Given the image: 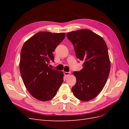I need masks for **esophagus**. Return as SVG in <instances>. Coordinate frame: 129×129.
<instances>
[{
  "label": "esophagus",
  "instance_id": "obj_1",
  "mask_svg": "<svg viewBox=\"0 0 129 129\" xmlns=\"http://www.w3.org/2000/svg\"><path fill=\"white\" fill-rule=\"evenodd\" d=\"M64 75L66 76H69L70 75H71V72H64Z\"/></svg>",
  "mask_w": 129,
  "mask_h": 129
}]
</instances>
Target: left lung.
Returning a JSON list of instances; mask_svg holds the SVG:
<instances>
[{"mask_svg": "<svg viewBox=\"0 0 129 129\" xmlns=\"http://www.w3.org/2000/svg\"><path fill=\"white\" fill-rule=\"evenodd\" d=\"M67 37L74 46L76 57L84 61L83 68L73 72L76 82L72 91L77 99L90 101L102 90L110 73L107 44L102 37L88 29L68 32Z\"/></svg>", "mask_w": 129, "mask_h": 129, "instance_id": "left-lung-1", "label": "left lung"}]
</instances>
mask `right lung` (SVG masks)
<instances>
[{"mask_svg":"<svg viewBox=\"0 0 129 129\" xmlns=\"http://www.w3.org/2000/svg\"><path fill=\"white\" fill-rule=\"evenodd\" d=\"M65 38L64 33L41 32L23 45L19 67L26 89L36 99L47 101L54 98L63 82V72L49 68L53 52Z\"/></svg>","mask_w":129,"mask_h":129,"instance_id":"right-lung-1","label":"right lung"}]
</instances>
